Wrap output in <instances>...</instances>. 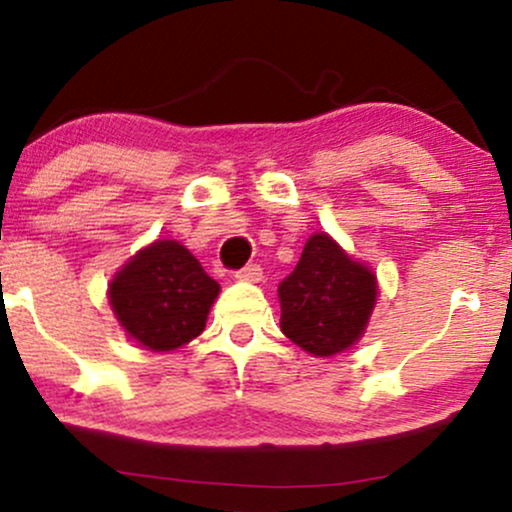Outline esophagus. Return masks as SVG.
Instances as JSON below:
<instances>
[{"label":"esophagus","instance_id":"1","mask_svg":"<svg viewBox=\"0 0 512 512\" xmlns=\"http://www.w3.org/2000/svg\"><path fill=\"white\" fill-rule=\"evenodd\" d=\"M236 276L240 281H260L262 279V267H260V264H248V267L238 269Z\"/></svg>","mask_w":512,"mask_h":512}]
</instances>
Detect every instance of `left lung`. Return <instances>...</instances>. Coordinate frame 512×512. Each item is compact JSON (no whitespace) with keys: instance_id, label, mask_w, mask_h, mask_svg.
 Segmentation results:
<instances>
[{"instance_id":"8db88e82","label":"left lung","mask_w":512,"mask_h":512,"mask_svg":"<svg viewBox=\"0 0 512 512\" xmlns=\"http://www.w3.org/2000/svg\"><path fill=\"white\" fill-rule=\"evenodd\" d=\"M378 286L327 233L305 243L296 269L279 284L281 332L313 356H332L358 342Z\"/></svg>"}]
</instances>
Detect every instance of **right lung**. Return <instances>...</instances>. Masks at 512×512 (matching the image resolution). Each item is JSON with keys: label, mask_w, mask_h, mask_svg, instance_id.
Returning <instances> with one entry per match:
<instances>
[{"label": "right lung", "mask_w": 512, "mask_h": 512, "mask_svg": "<svg viewBox=\"0 0 512 512\" xmlns=\"http://www.w3.org/2000/svg\"><path fill=\"white\" fill-rule=\"evenodd\" d=\"M216 296L219 284L175 240L139 250L110 284L120 325L151 351H173L202 334Z\"/></svg>", "instance_id": "add662e5"}]
</instances>
